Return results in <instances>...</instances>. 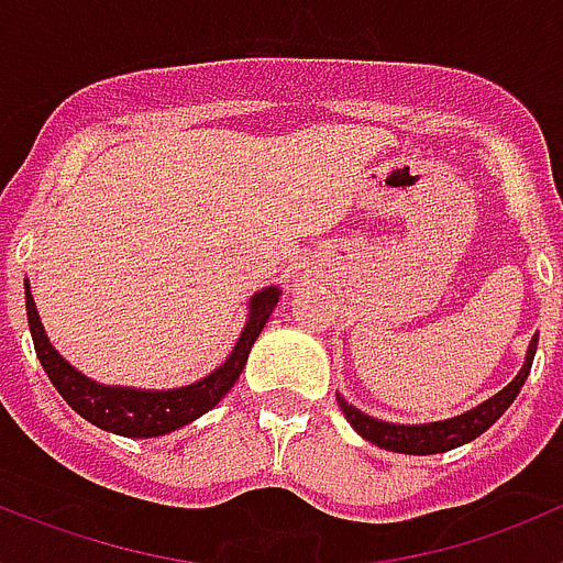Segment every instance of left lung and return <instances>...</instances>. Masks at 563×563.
<instances>
[{
  "instance_id": "left-lung-1",
  "label": "left lung",
  "mask_w": 563,
  "mask_h": 563,
  "mask_svg": "<svg viewBox=\"0 0 563 563\" xmlns=\"http://www.w3.org/2000/svg\"><path fill=\"white\" fill-rule=\"evenodd\" d=\"M536 346H539V338L530 341L527 346V357L525 366L519 369V375L514 380L507 383L505 389L499 395H494L490 400L479 402L476 409L465 411V415H456L451 420H440V422H422V426H400V422H386V420H375V417L363 415L361 409L350 406V402L343 400L338 395V406H341L343 417L350 420L352 429L363 437V440H369L372 445L386 451H395V454H415V456H426V454H445L451 449H460L465 442L476 440L479 434H485L496 420L507 411V406L516 400V395L525 386L527 375H530V366H533V355Z\"/></svg>"
}]
</instances>
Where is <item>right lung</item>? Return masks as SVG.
<instances>
[{
	"label": "right lung",
	"instance_id": "1",
	"mask_svg": "<svg viewBox=\"0 0 563 563\" xmlns=\"http://www.w3.org/2000/svg\"><path fill=\"white\" fill-rule=\"evenodd\" d=\"M278 296H282L278 287H265V290H258L251 298V316H247L245 330L239 335L228 361L217 366L211 375L191 383V386H180V389L152 391L129 389V386H103V383L84 377L76 366H69L58 355L56 346L49 343V338L44 335L36 301L30 296V287L24 285L30 335H33V346H36V355L42 361L44 372H47L49 383L67 400L69 409L78 411L84 420L121 437H163L174 429H183L191 420L206 415L208 409H213L233 389V383L245 369L253 341L258 338L262 327L267 324L273 307L278 305Z\"/></svg>",
	"mask_w": 563,
	"mask_h": 563
}]
</instances>
